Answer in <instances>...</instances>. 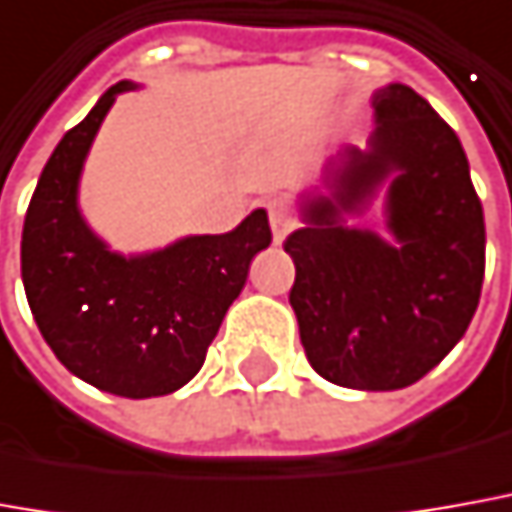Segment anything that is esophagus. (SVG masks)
<instances>
[{
    "mask_svg": "<svg viewBox=\"0 0 512 512\" xmlns=\"http://www.w3.org/2000/svg\"><path fill=\"white\" fill-rule=\"evenodd\" d=\"M266 212H269V224L274 241H285V235L297 227V215L291 210V204H288L285 198H269V201H266Z\"/></svg>",
    "mask_w": 512,
    "mask_h": 512,
    "instance_id": "34e87169",
    "label": "esophagus"
}]
</instances>
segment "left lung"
<instances>
[{
  "mask_svg": "<svg viewBox=\"0 0 512 512\" xmlns=\"http://www.w3.org/2000/svg\"><path fill=\"white\" fill-rule=\"evenodd\" d=\"M370 151L330 165V198L305 201L308 227L283 243L297 266L288 302L305 356L330 384L387 392L434 370L465 336L485 277V215L454 128L415 89L373 95ZM396 173L388 226L398 244L343 227Z\"/></svg>",
  "mask_w": 512,
  "mask_h": 512,
  "instance_id": "8db88e82",
  "label": "left lung"
}]
</instances>
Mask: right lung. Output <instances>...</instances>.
Instances as JSON below:
<instances>
[{
	"label": "right lung",
	"mask_w": 512,
	"mask_h": 512,
	"mask_svg": "<svg viewBox=\"0 0 512 512\" xmlns=\"http://www.w3.org/2000/svg\"><path fill=\"white\" fill-rule=\"evenodd\" d=\"M128 89L111 86L47 159L24 215L22 280L69 373L120 398H156L201 370L271 229L255 210L227 235H193L142 257L109 252L78 212V179L106 111Z\"/></svg>",
	"instance_id": "right-lung-1"
}]
</instances>
